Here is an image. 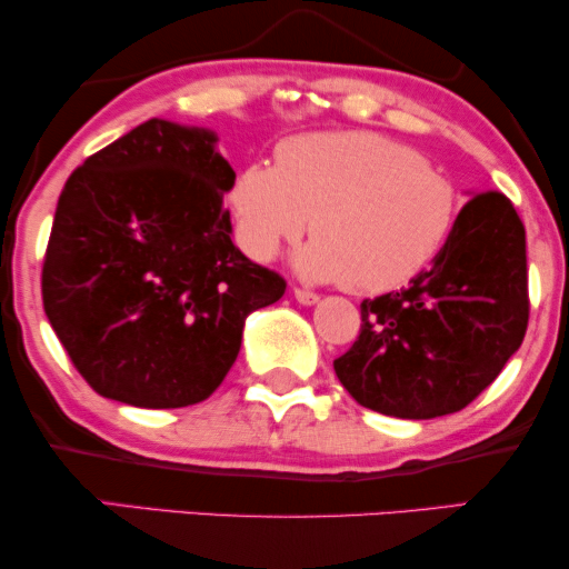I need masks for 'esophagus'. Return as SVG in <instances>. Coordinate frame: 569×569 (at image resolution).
Instances as JSON below:
<instances>
[{
	"label": "esophagus",
	"instance_id": "obj_1",
	"mask_svg": "<svg viewBox=\"0 0 569 569\" xmlns=\"http://www.w3.org/2000/svg\"><path fill=\"white\" fill-rule=\"evenodd\" d=\"M292 295L295 300L302 302V306H313V302H318V295L313 290H306V287H295Z\"/></svg>",
	"mask_w": 569,
	"mask_h": 569
}]
</instances>
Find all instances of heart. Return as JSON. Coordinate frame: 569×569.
<instances>
[{"mask_svg":"<svg viewBox=\"0 0 569 569\" xmlns=\"http://www.w3.org/2000/svg\"><path fill=\"white\" fill-rule=\"evenodd\" d=\"M230 201L246 251L261 261L306 236L310 217L298 271L360 295L396 290L430 267L461 209L446 173L370 131L287 139L274 168L240 170Z\"/></svg>","mask_w":569,"mask_h":569,"instance_id":"1","label":"heart"}]
</instances>
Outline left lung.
Here are the masks:
<instances>
[{
	"label": "left lung",
	"instance_id": "1",
	"mask_svg": "<svg viewBox=\"0 0 569 569\" xmlns=\"http://www.w3.org/2000/svg\"><path fill=\"white\" fill-rule=\"evenodd\" d=\"M528 310L523 222L505 193H473L430 269L407 290L362 300L360 337L333 370L380 415H453L516 355Z\"/></svg>",
	"mask_w": 569,
	"mask_h": 569
}]
</instances>
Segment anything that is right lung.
<instances>
[{"instance_id": "right-lung-1", "label": "right lung", "mask_w": 569, "mask_h": 569, "mask_svg": "<svg viewBox=\"0 0 569 569\" xmlns=\"http://www.w3.org/2000/svg\"><path fill=\"white\" fill-rule=\"evenodd\" d=\"M207 129L150 119L90 154L61 191L43 256L51 329L106 399L181 409L212 396L248 313L282 274L232 246L236 170Z\"/></svg>"}]
</instances>
